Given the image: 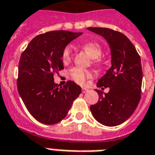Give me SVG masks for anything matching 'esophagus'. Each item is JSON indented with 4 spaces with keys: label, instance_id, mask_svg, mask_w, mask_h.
<instances>
[{
    "label": "esophagus",
    "instance_id": "34e87169",
    "mask_svg": "<svg viewBox=\"0 0 155 155\" xmlns=\"http://www.w3.org/2000/svg\"><path fill=\"white\" fill-rule=\"evenodd\" d=\"M82 93H86L88 91V89H87V88H86V87H82Z\"/></svg>",
    "mask_w": 155,
    "mask_h": 155
}]
</instances>
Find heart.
I'll use <instances>...</instances> for the list:
<instances>
[{
	"instance_id": "1",
	"label": "heart",
	"mask_w": 155,
	"mask_h": 155,
	"mask_svg": "<svg viewBox=\"0 0 155 155\" xmlns=\"http://www.w3.org/2000/svg\"><path fill=\"white\" fill-rule=\"evenodd\" d=\"M82 48L94 59V62L99 64L101 62L100 56L102 54V48L98 43L88 41L82 44ZM73 55V46L68 45L64 49L62 54V60L64 63H68ZM69 76L74 82L79 84H85L87 79L92 78V73L90 71L86 70L82 68L74 67L69 71Z\"/></svg>"
}]
</instances>
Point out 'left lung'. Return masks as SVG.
<instances>
[{"label":"left lung","mask_w":155,"mask_h":155,"mask_svg":"<svg viewBox=\"0 0 155 155\" xmlns=\"http://www.w3.org/2000/svg\"><path fill=\"white\" fill-rule=\"evenodd\" d=\"M102 36L111 50L112 66L98 81V87H109L104 93L95 90L99 101L91 105L96 121L104 126L114 127L131 117L140 100L142 68L140 57L134 45L122 32L106 28H88Z\"/></svg>","instance_id":"left-lung-1"}]
</instances>
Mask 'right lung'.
Wrapping results in <instances>:
<instances>
[{"label": "right lung", "instance_id": "1", "mask_svg": "<svg viewBox=\"0 0 155 155\" xmlns=\"http://www.w3.org/2000/svg\"><path fill=\"white\" fill-rule=\"evenodd\" d=\"M82 34L63 30L40 34L21 54L18 91L28 112L40 123L51 125L63 120L82 92L72 81L63 87L54 82V74L64 69V49Z\"/></svg>", "mask_w": 155, "mask_h": 155}]
</instances>
